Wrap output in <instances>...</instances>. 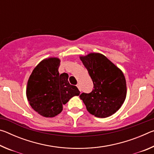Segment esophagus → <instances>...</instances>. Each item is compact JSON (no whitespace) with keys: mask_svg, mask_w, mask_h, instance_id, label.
<instances>
[{"mask_svg":"<svg viewBox=\"0 0 154 154\" xmlns=\"http://www.w3.org/2000/svg\"><path fill=\"white\" fill-rule=\"evenodd\" d=\"M77 87L78 88V89H79V90L80 92H81V91H82V89H81V86H80V85H79V84H77Z\"/></svg>","mask_w":154,"mask_h":154,"instance_id":"1","label":"esophagus"}]
</instances>
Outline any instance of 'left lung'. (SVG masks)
I'll return each mask as SVG.
<instances>
[{
  "instance_id": "obj_1",
  "label": "left lung",
  "mask_w": 154,
  "mask_h": 154,
  "mask_svg": "<svg viewBox=\"0 0 154 154\" xmlns=\"http://www.w3.org/2000/svg\"><path fill=\"white\" fill-rule=\"evenodd\" d=\"M92 78L94 87L90 93L79 96L90 114L107 118L119 110L126 96V83L120 69L103 54L92 53L80 57Z\"/></svg>"
}]
</instances>
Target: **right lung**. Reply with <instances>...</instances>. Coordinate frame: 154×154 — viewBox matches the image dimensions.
I'll return each instance as SVG.
<instances>
[{
  "instance_id": "right-lung-1",
  "label": "right lung",
  "mask_w": 154,
  "mask_h": 154,
  "mask_svg": "<svg viewBox=\"0 0 154 154\" xmlns=\"http://www.w3.org/2000/svg\"><path fill=\"white\" fill-rule=\"evenodd\" d=\"M60 60L50 58L41 61L28 81L26 96L30 106L41 116L52 118L62 111L63 106L80 92L68 81L66 72L59 74Z\"/></svg>"
}]
</instances>
